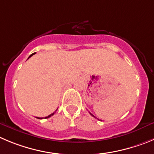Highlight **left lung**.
Masks as SVG:
<instances>
[{
    "instance_id": "left-lung-1",
    "label": "left lung",
    "mask_w": 154,
    "mask_h": 154,
    "mask_svg": "<svg viewBox=\"0 0 154 154\" xmlns=\"http://www.w3.org/2000/svg\"><path fill=\"white\" fill-rule=\"evenodd\" d=\"M90 115H91V116H93V117H94V115H92V114H91V113H90Z\"/></svg>"
}]
</instances>
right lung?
I'll return each instance as SVG.
<instances>
[{
  "instance_id": "add662e5",
  "label": "right lung",
  "mask_w": 154,
  "mask_h": 154,
  "mask_svg": "<svg viewBox=\"0 0 154 154\" xmlns=\"http://www.w3.org/2000/svg\"><path fill=\"white\" fill-rule=\"evenodd\" d=\"M35 54V53H33V54H31L30 55V56H29V58H30L31 57V56H33V55H34ZM29 58H28V59H29ZM53 115H54V113H53V114H51V115H48V116L47 117H45V118H49V117H51V116H53ZM39 118V119H43V118Z\"/></svg>"
}]
</instances>
